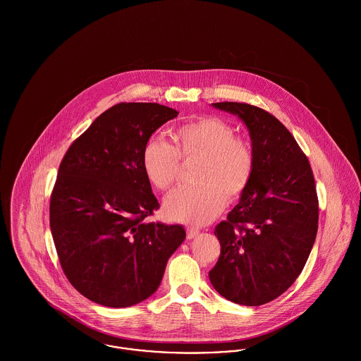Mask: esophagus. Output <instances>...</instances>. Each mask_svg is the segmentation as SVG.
I'll return each mask as SVG.
<instances>
[{
  "label": "esophagus",
  "mask_w": 361,
  "mask_h": 361,
  "mask_svg": "<svg viewBox=\"0 0 361 361\" xmlns=\"http://www.w3.org/2000/svg\"><path fill=\"white\" fill-rule=\"evenodd\" d=\"M199 233H200V231L196 229V228H188V229H186V236H188V239H195V238L199 236Z\"/></svg>",
  "instance_id": "34e87169"
}]
</instances>
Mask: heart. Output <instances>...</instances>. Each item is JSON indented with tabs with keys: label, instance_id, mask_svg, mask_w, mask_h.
<instances>
[{
	"label": "heart",
	"instance_id": "heart-1",
	"mask_svg": "<svg viewBox=\"0 0 361 361\" xmlns=\"http://www.w3.org/2000/svg\"><path fill=\"white\" fill-rule=\"evenodd\" d=\"M173 146L150 139L142 152V168L158 192H168L178 180L183 162L196 161L192 179L175 190L164 204L172 221L203 225L214 219L228 202L240 199L249 189L256 154L252 143L235 135L222 118L206 115L179 125L172 132Z\"/></svg>",
	"mask_w": 361,
	"mask_h": 361
}]
</instances>
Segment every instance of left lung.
I'll list each match as a JSON object with an SVG mask.
<instances>
[{
  "label": "left lung",
  "instance_id": "obj_1",
  "mask_svg": "<svg viewBox=\"0 0 361 361\" xmlns=\"http://www.w3.org/2000/svg\"><path fill=\"white\" fill-rule=\"evenodd\" d=\"M212 105L246 123L256 171L239 204L215 226L221 255L208 276L225 299L261 306L288 290L306 265L318 229L314 175L292 133L272 114L247 103Z\"/></svg>",
  "mask_w": 361,
  "mask_h": 361
}]
</instances>
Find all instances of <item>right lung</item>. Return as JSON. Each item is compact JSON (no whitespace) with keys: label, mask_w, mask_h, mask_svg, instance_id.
<instances>
[{"label":"right lung","mask_w":361,"mask_h":361,"mask_svg":"<svg viewBox=\"0 0 361 361\" xmlns=\"http://www.w3.org/2000/svg\"><path fill=\"white\" fill-rule=\"evenodd\" d=\"M178 111L119 103L103 112L63 155L50 199V228L71 285L106 307L152 296L166 261L185 240L180 225L149 222L159 204L142 152Z\"/></svg>","instance_id":"1"}]
</instances>
